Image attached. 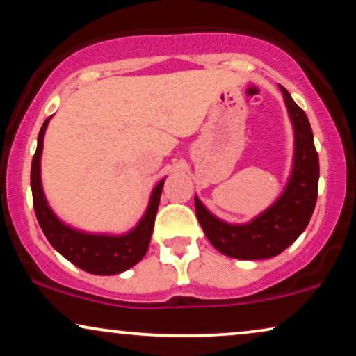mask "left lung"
<instances>
[{
  "instance_id": "8db88e82",
  "label": "left lung",
  "mask_w": 356,
  "mask_h": 356,
  "mask_svg": "<svg viewBox=\"0 0 356 356\" xmlns=\"http://www.w3.org/2000/svg\"><path fill=\"white\" fill-rule=\"evenodd\" d=\"M293 126V165L285 191L267 211L247 224H229L217 219L195 195V213L205 237L217 250L241 260L270 259L300 237L312 219L318 194V154L307 114L282 88Z\"/></svg>"
}]
</instances>
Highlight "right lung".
<instances>
[{"mask_svg":"<svg viewBox=\"0 0 356 356\" xmlns=\"http://www.w3.org/2000/svg\"><path fill=\"white\" fill-rule=\"evenodd\" d=\"M48 118L42 124L40 136H38V147L31 162V191H33V205L36 212L38 222L41 230L44 232L51 245L67 259L76 267L83 268L84 272L94 273V275H115L127 268L134 267L137 262L143 260L151 243V235L154 230V220H156L157 207L161 202L162 187L164 181L154 187L151 200L143 219L137 222L134 229L122 235L109 234H89L81 232L78 229L66 225L58 216L51 211L48 200H46L44 191L41 184V154H42V139H44L46 127L49 124Z\"/></svg>","mask_w":356,"mask_h":356,"instance_id":"1","label":"right lung"}]
</instances>
